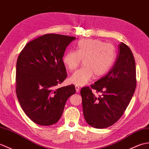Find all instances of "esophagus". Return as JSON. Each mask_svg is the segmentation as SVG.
<instances>
[{
  "label": "esophagus",
  "instance_id": "obj_1",
  "mask_svg": "<svg viewBox=\"0 0 149 149\" xmlns=\"http://www.w3.org/2000/svg\"><path fill=\"white\" fill-rule=\"evenodd\" d=\"M75 89H76V91L79 92V91H80V87H79V86H75Z\"/></svg>",
  "mask_w": 149,
  "mask_h": 149
}]
</instances>
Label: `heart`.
I'll list each match as a JSON object with an SVG mask.
<instances>
[{
    "label": "heart",
    "mask_w": 149,
    "mask_h": 149,
    "mask_svg": "<svg viewBox=\"0 0 149 149\" xmlns=\"http://www.w3.org/2000/svg\"><path fill=\"white\" fill-rule=\"evenodd\" d=\"M115 59L116 50L112 44L98 39H83L77 43L76 51L65 54L63 62L69 70H74L84 60V67L75 71L69 80L76 86H84L94 75L100 77L106 74Z\"/></svg>",
    "instance_id": "1"
}]
</instances>
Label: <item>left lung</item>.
Wrapping results in <instances>:
<instances>
[{"label": "left lung", "mask_w": 149, "mask_h": 149, "mask_svg": "<svg viewBox=\"0 0 149 149\" xmlns=\"http://www.w3.org/2000/svg\"><path fill=\"white\" fill-rule=\"evenodd\" d=\"M136 86V66L130 47L123 42L118 46L117 60L111 70L91 88L81 89L83 113L86 121L95 128L113 125L128 106ZM102 92L93 94L91 89Z\"/></svg>", "instance_id": "left-lung-1"}]
</instances>
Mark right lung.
Returning <instances> with one entry per match:
<instances>
[{
	"instance_id": "right-lung-1",
	"label": "right lung",
	"mask_w": 149,
	"mask_h": 149,
	"mask_svg": "<svg viewBox=\"0 0 149 149\" xmlns=\"http://www.w3.org/2000/svg\"><path fill=\"white\" fill-rule=\"evenodd\" d=\"M75 37L49 33L28 42L16 63V95L26 115L35 123H56L75 86L55 87L67 77L62 58Z\"/></svg>"
}]
</instances>
